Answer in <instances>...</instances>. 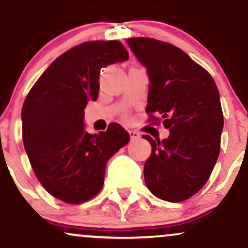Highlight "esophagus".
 I'll return each instance as SVG.
<instances>
[{"label":"esophagus","mask_w":248,"mask_h":248,"mask_svg":"<svg viewBox=\"0 0 248 248\" xmlns=\"http://www.w3.org/2000/svg\"><path fill=\"white\" fill-rule=\"evenodd\" d=\"M129 135H130V140H138L140 138V134H139L136 130H129Z\"/></svg>","instance_id":"esophagus-1"}]
</instances>
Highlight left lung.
<instances>
[{
  "instance_id": "1",
  "label": "left lung",
  "mask_w": 248,
  "mask_h": 248,
  "mask_svg": "<svg viewBox=\"0 0 248 248\" xmlns=\"http://www.w3.org/2000/svg\"><path fill=\"white\" fill-rule=\"evenodd\" d=\"M127 44L149 77L146 112L163 120L169 136L154 140L144 163V182L156 197L178 203L198 192L220 152L224 127L219 91L205 69L175 45L148 37Z\"/></svg>"
}]
</instances>
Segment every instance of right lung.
Listing matches in <instances>:
<instances>
[{
  "label": "right lung",
  "mask_w": 248,
  "mask_h": 248,
  "mask_svg": "<svg viewBox=\"0 0 248 248\" xmlns=\"http://www.w3.org/2000/svg\"><path fill=\"white\" fill-rule=\"evenodd\" d=\"M118 41L86 42L51 62L22 107L23 144L36 177L50 195L69 204L88 201L104 186L107 161L129 142L119 124L85 130L84 109L99 95L100 70L126 62Z\"/></svg>",
  "instance_id": "right-lung-1"
}]
</instances>
